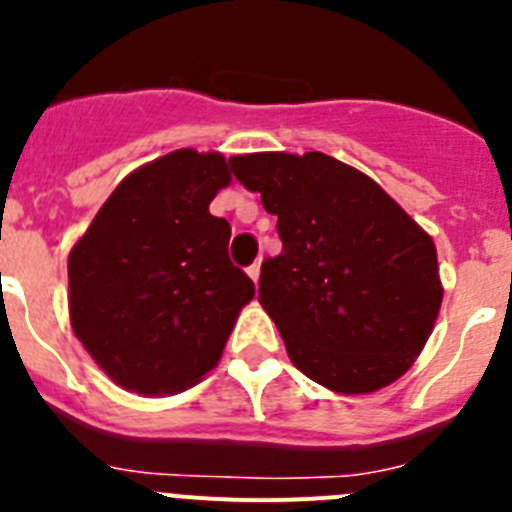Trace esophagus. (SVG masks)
I'll list each match as a JSON object with an SVG mask.
<instances>
[{"instance_id":"obj_1","label":"esophagus","mask_w":512,"mask_h":512,"mask_svg":"<svg viewBox=\"0 0 512 512\" xmlns=\"http://www.w3.org/2000/svg\"><path fill=\"white\" fill-rule=\"evenodd\" d=\"M248 277L253 279V282H259V274H261V261H253L251 266H248Z\"/></svg>"}]
</instances>
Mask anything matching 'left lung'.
Returning a JSON list of instances; mask_svg holds the SVG:
<instances>
[{
	"label": "left lung",
	"mask_w": 512,
	"mask_h": 512,
	"mask_svg": "<svg viewBox=\"0 0 512 512\" xmlns=\"http://www.w3.org/2000/svg\"><path fill=\"white\" fill-rule=\"evenodd\" d=\"M230 169L277 215L282 253L261 264L259 302L292 364L341 395L408 372L443 297L431 235L374 179L325 153L233 156Z\"/></svg>",
	"instance_id": "8db88e82"
}]
</instances>
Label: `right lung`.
<instances>
[{"mask_svg": "<svg viewBox=\"0 0 512 512\" xmlns=\"http://www.w3.org/2000/svg\"><path fill=\"white\" fill-rule=\"evenodd\" d=\"M228 184L220 153L156 158L117 184L71 248L74 333L125 390L174 395L200 382L256 295L228 256V220L210 215Z\"/></svg>", "mask_w": 512, "mask_h": 512, "instance_id": "add662e5", "label": "right lung"}]
</instances>
